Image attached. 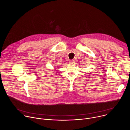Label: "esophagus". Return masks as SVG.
<instances>
[{
    "mask_svg": "<svg viewBox=\"0 0 130 130\" xmlns=\"http://www.w3.org/2000/svg\"><path fill=\"white\" fill-rule=\"evenodd\" d=\"M75 63V61L73 60H71L69 61V64H73Z\"/></svg>",
    "mask_w": 130,
    "mask_h": 130,
    "instance_id": "esophagus-1",
    "label": "esophagus"
}]
</instances>
